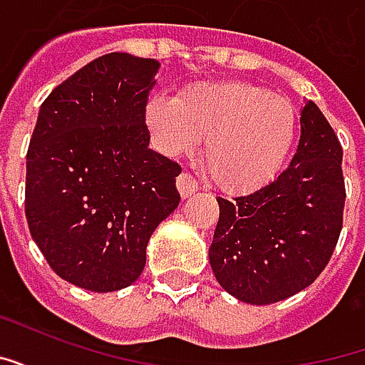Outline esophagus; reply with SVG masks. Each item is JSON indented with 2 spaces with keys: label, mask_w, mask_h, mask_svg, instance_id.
Instances as JSON below:
<instances>
[{
  "label": "esophagus",
  "mask_w": 365,
  "mask_h": 365,
  "mask_svg": "<svg viewBox=\"0 0 365 365\" xmlns=\"http://www.w3.org/2000/svg\"><path fill=\"white\" fill-rule=\"evenodd\" d=\"M178 190H180L183 199H187L191 197V195H195V191L199 190V183L193 175L182 174L180 178H178Z\"/></svg>",
  "instance_id": "obj_1"
}]
</instances>
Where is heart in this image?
<instances>
[{"mask_svg":"<svg viewBox=\"0 0 365 365\" xmlns=\"http://www.w3.org/2000/svg\"><path fill=\"white\" fill-rule=\"evenodd\" d=\"M146 123L170 156L205 143L207 172L227 191H252L272 182L297 130L289 99L245 82L199 83L178 99L150 97Z\"/></svg>","mask_w":365,"mask_h":365,"instance_id":"obj_1","label":"heart"}]
</instances>
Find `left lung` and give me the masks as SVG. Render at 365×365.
<instances>
[{"label":"left lung","mask_w":365,"mask_h":365,"mask_svg":"<svg viewBox=\"0 0 365 365\" xmlns=\"http://www.w3.org/2000/svg\"><path fill=\"white\" fill-rule=\"evenodd\" d=\"M217 201L209 262L222 289L269 305L309 287L336 248L346 201L342 146L321 109L303 107L297 152L274 182Z\"/></svg>","instance_id":"8db88e82"}]
</instances>
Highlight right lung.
I'll return each instance as SVG.
<instances>
[{"instance_id":"right-lung-1","label":"right lung","mask_w":365,"mask_h":365,"mask_svg":"<svg viewBox=\"0 0 365 365\" xmlns=\"http://www.w3.org/2000/svg\"><path fill=\"white\" fill-rule=\"evenodd\" d=\"M158 62L111 52L43 101L27 152L25 215L56 274L97 293L143 274L154 229L180 205L182 166L148 148Z\"/></svg>"}]
</instances>
